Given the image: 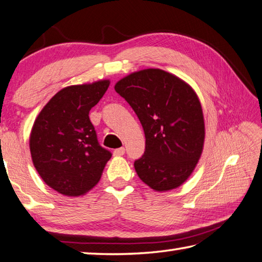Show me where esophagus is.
Here are the masks:
<instances>
[{"label":"esophagus","mask_w":262,"mask_h":262,"mask_svg":"<svg viewBox=\"0 0 262 262\" xmlns=\"http://www.w3.org/2000/svg\"><path fill=\"white\" fill-rule=\"evenodd\" d=\"M124 152H125V148L121 147V148H116V149L113 151V154H114L115 156H122V155H124Z\"/></svg>","instance_id":"1"}]
</instances>
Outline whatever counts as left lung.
<instances>
[{
  "mask_svg": "<svg viewBox=\"0 0 262 262\" xmlns=\"http://www.w3.org/2000/svg\"><path fill=\"white\" fill-rule=\"evenodd\" d=\"M115 91L144 127L145 152L135 161L140 179L157 191L174 189L188 179L204 144V118L194 90L162 70H144L118 81Z\"/></svg>",
  "mask_w": 262,
  "mask_h": 262,
  "instance_id": "left-lung-1",
  "label": "left lung"
}]
</instances>
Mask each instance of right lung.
Wrapping results in <instances>:
<instances>
[{
  "label": "right lung",
  "mask_w": 262,
  "mask_h": 262,
  "mask_svg": "<svg viewBox=\"0 0 262 262\" xmlns=\"http://www.w3.org/2000/svg\"><path fill=\"white\" fill-rule=\"evenodd\" d=\"M108 86L105 80L62 89L34 122L29 138L34 166L43 181L62 195L85 194L100 180L112 157L89 118Z\"/></svg>",
  "instance_id": "obj_1"
}]
</instances>
